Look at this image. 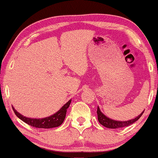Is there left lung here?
Wrapping results in <instances>:
<instances>
[{"instance_id":"obj_1","label":"left lung","mask_w":158,"mask_h":158,"mask_svg":"<svg viewBox=\"0 0 158 158\" xmlns=\"http://www.w3.org/2000/svg\"><path fill=\"white\" fill-rule=\"evenodd\" d=\"M143 112H144V110H143V111L142 112L139 116H137L136 118H133V119L125 121V122H120V121H115V120L110 119V118L107 117V116H105V115L100 111L99 107H97V118H98L99 122H100L102 125L106 127L111 128V129H116V128L124 127H127L130 125V124H133L134 122H135L136 121L139 120V118H141V116H142V114H143Z\"/></svg>"}]
</instances>
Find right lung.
Instances as JSON below:
<instances>
[{
    "mask_svg": "<svg viewBox=\"0 0 158 158\" xmlns=\"http://www.w3.org/2000/svg\"><path fill=\"white\" fill-rule=\"evenodd\" d=\"M70 103H71V100L68 101L56 114L49 116V117L44 118H31L25 117V116H23V115L19 114L15 108H12L14 112H15V115H16L17 117L20 118L23 122L28 124V125L34 127L36 128H46V129H48V128L56 127L60 126L63 123L64 119H65L67 110L69 108Z\"/></svg>",
    "mask_w": 158,
    "mask_h": 158,
    "instance_id": "1",
    "label": "right lung"
}]
</instances>
